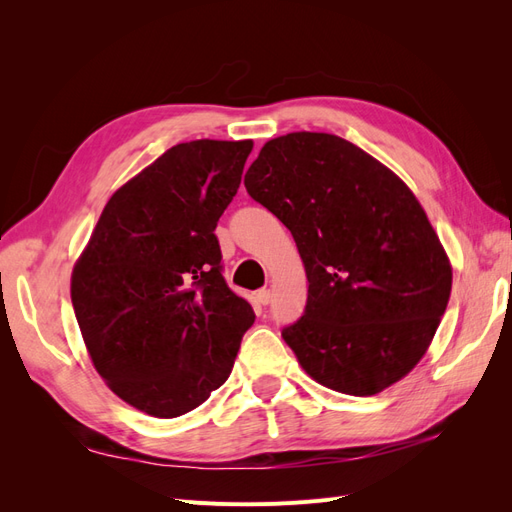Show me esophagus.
Returning a JSON list of instances; mask_svg holds the SVG:
<instances>
[{
	"label": "esophagus",
	"instance_id": "esophagus-1",
	"mask_svg": "<svg viewBox=\"0 0 512 512\" xmlns=\"http://www.w3.org/2000/svg\"><path fill=\"white\" fill-rule=\"evenodd\" d=\"M256 301H258L260 305H269V303H271V290H258Z\"/></svg>",
	"mask_w": 512,
	"mask_h": 512
}]
</instances>
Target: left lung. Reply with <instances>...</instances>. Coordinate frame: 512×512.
<instances>
[{
	"label": "left lung",
	"mask_w": 512,
	"mask_h": 512,
	"mask_svg": "<svg viewBox=\"0 0 512 512\" xmlns=\"http://www.w3.org/2000/svg\"><path fill=\"white\" fill-rule=\"evenodd\" d=\"M245 190L294 237L307 273L303 316L282 329L327 389L369 397L423 359L453 271L427 215L393 170L324 132L260 149Z\"/></svg>",
	"instance_id": "obj_1"
}]
</instances>
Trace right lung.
<instances>
[{
	"label": "right lung",
	"mask_w": 512,
	"mask_h": 512,
	"mask_svg": "<svg viewBox=\"0 0 512 512\" xmlns=\"http://www.w3.org/2000/svg\"><path fill=\"white\" fill-rule=\"evenodd\" d=\"M252 141L170 147L108 200L72 271V305L108 389L158 418L228 380L254 309L222 275L215 226Z\"/></svg>",
	"instance_id": "obj_1"
}]
</instances>
